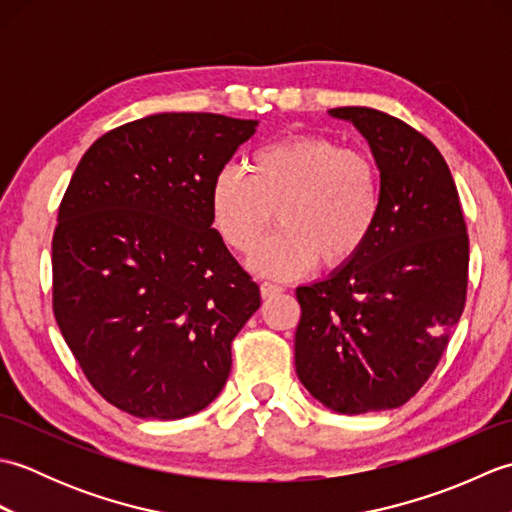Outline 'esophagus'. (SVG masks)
Segmentation results:
<instances>
[{"instance_id": "1", "label": "esophagus", "mask_w": 512, "mask_h": 512, "mask_svg": "<svg viewBox=\"0 0 512 512\" xmlns=\"http://www.w3.org/2000/svg\"><path fill=\"white\" fill-rule=\"evenodd\" d=\"M284 290L279 284H273V281H264L262 284V297H273V295H279V292Z\"/></svg>"}]
</instances>
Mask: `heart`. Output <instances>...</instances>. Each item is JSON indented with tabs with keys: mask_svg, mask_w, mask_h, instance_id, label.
Returning a JSON list of instances; mask_svg holds the SVG:
<instances>
[{
	"mask_svg": "<svg viewBox=\"0 0 512 512\" xmlns=\"http://www.w3.org/2000/svg\"><path fill=\"white\" fill-rule=\"evenodd\" d=\"M209 200L217 233L242 255L262 244L277 215L281 228L253 266L292 277L314 262L341 268L361 253L383 211V176L367 151L301 134L253 151L246 173L222 169Z\"/></svg>",
	"mask_w": 512,
	"mask_h": 512,
	"instance_id": "b5f03b06",
	"label": "heart"
}]
</instances>
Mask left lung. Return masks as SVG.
Segmentation results:
<instances>
[{
    "instance_id": "left-lung-1",
    "label": "left lung",
    "mask_w": 512,
    "mask_h": 512,
    "mask_svg": "<svg viewBox=\"0 0 512 512\" xmlns=\"http://www.w3.org/2000/svg\"><path fill=\"white\" fill-rule=\"evenodd\" d=\"M383 176V211L350 264L297 288V376L332 411L402 407L427 383L460 321L469 233L451 171L418 129L372 107H334Z\"/></svg>"
}]
</instances>
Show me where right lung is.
Segmentation results:
<instances>
[{
  "instance_id": "1",
  "label": "right lung",
  "mask_w": 512,
  "mask_h": 512,
  "mask_svg": "<svg viewBox=\"0 0 512 512\" xmlns=\"http://www.w3.org/2000/svg\"><path fill=\"white\" fill-rule=\"evenodd\" d=\"M257 121L165 112L85 151L52 237V310L99 394L136 418L204 409L262 303L213 228L211 184Z\"/></svg>"
}]
</instances>
